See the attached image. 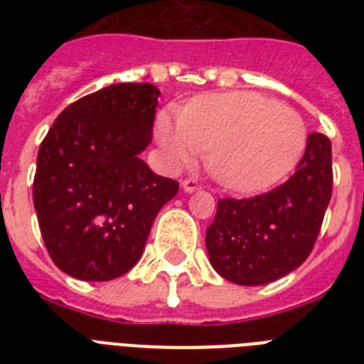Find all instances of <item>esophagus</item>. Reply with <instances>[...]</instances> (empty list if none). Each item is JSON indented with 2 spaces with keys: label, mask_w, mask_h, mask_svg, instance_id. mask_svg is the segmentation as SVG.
<instances>
[{
  "label": "esophagus",
  "mask_w": 364,
  "mask_h": 364,
  "mask_svg": "<svg viewBox=\"0 0 364 364\" xmlns=\"http://www.w3.org/2000/svg\"><path fill=\"white\" fill-rule=\"evenodd\" d=\"M181 188L187 194H191V193H194V191H198L200 183L196 181V179H193V177H188V179H185V181L181 183Z\"/></svg>",
  "instance_id": "34e87169"
}]
</instances>
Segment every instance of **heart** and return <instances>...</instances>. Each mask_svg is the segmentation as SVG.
I'll list each match as a JSON object with an SVG mask.
<instances>
[{"mask_svg":"<svg viewBox=\"0 0 364 364\" xmlns=\"http://www.w3.org/2000/svg\"><path fill=\"white\" fill-rule=\"evenodd\" d=\"M154 134L171 164H191L208 151L211 176L234 193H255L279 181L308 141L299 111L255 92L210 94L179 113L162 111Z\"/></svg>","mask_w":364,"mask_h":364,"instance_id":"b5f03b06","label":"heart"}]
</instances>
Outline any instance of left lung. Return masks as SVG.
<instances>
[{
  "label": "left lung",
  "mask_w": 364,
  "mask_h": 364,
  "mask_svg": "<svg viewBox=\"0 0 364 364\" xmlns=\"http://www.w3.org/2000/svg\"><path fill=\"white\" fill-rule=\"evenodd\" d=\"M333 194L331 139L310 134L287 181L255 198H223L205 232L211 266L238 285H264L296 270L311 253Z\"/></svg>",
  "instance_id": "1"
}]
</instances>
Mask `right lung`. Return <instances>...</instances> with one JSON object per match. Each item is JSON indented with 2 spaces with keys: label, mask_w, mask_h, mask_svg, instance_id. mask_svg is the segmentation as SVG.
<instances>
[{
  "label": "right lung",
  "mask_w": 364,
  "mask_h": 364,
  "mask_svg": "<svg viewBox=\"0 0 364 364\" xmlns=\"http://www.w3.org/2000/svg\"><path fill=\"white\" fill-rule=\"evenodd\" d=\"M159 96L149 82H117L68 105L43 139L33 205L48 255L68 276L109 282L126 274L179 191L139 159Z\"/></svg>",
  "instance_id": "right-lung-1"
}]
</instances>
